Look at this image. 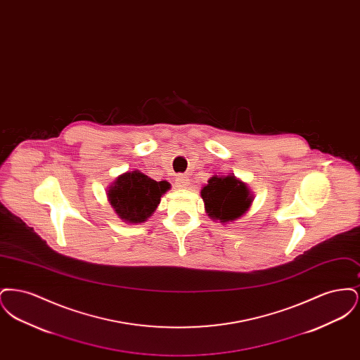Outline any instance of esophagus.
Instances as JSON below:
<instances>
[{
    "label": "esophagus",
    "mask_w": 360,
    "mask_h": 360,
    "mask_svg": "<svg viewBox=\"0 0 360 360\" xmlns=\"http://www.w3.org/2000/svg\"><path fill=\"white\" fill-rule=\"evenodd\" d=\"M188 186V178L186 175L179 174L175 179V188H186Z\"/></svg>",
    "instance_id": "obj_1"
}]
</instances>
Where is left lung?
<instances>
[{
  "instance_id": "left-lung-1",
  "label": "left lung",
  "mask_w": 360,
  "mask_h": 360,
  "mask_svg": "<svg viewBox=\"0 0 360 360\" xmlns=\"http://www.w3.org/2000/svg\"><path fill=\"white\" fill-rule=\"evenodd\" d=\"M201 197L205 204L206 214L221 224L236 221L254 201V194L247 184L229 175H213L201 188Z\"/></svg>"
}]
</instances>
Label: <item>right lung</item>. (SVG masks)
<instances>
[{
    "label": "right lung",
    "mask_w": 360,
    "mask_h": 360,
    "mask_svg": "<svg viewBox=\"0 0 360 360\" xmlns=\"http://www.w3.org/2000/svg\"><path fill=\"white\" fill-rule=\"evenodd\" d=\"M167 181H154L135 170L119 175L108 188V201L124 223H146L160 204L162 195L170 190Z\"/></svg>",
    "instance_id": "obj_1"
}]
</instances>
